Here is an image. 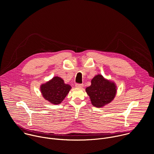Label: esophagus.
<instances>
[{"mask_svg":"<svg viewBox=\"0 0 154 154\" xmlns=\"http://www.w3.org/2000/svg\"><path fill=\"white\" fill-rule=\"evenodd\" d=\"M75 86V87H76V88H81L83 87V84H79V83H76Z\"/></svg>","mask_w":154,"mask_h":154,"instance_id":"obj_1","label":"esophagus"}]
</instances>
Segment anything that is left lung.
Instances as JSON below:
<instances>
[{
	"label": "left lung",
	"mask_w": 154,
	"mask_h": 154,
	"mask_svg": "<svg viewBox=\"0 0 154 154\" xmlns=\"http://www.w3.org/2000/svg\"><path fill=\"white\" fill-rule=\"evenodd\" d=\"M91 103L97 108H101L114 100L117 93V86L113 82L105 79L100 74L91 80V85L86 88Z\"/></svg>",
	"instance_id": "obj_1"
}]
</instances>
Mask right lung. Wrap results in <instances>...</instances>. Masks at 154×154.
I'll list each match as a JSON object with an SVG mask.
<instances>
[{
  "label": "right lung",
  "mask_w": 154,
  "mask_h": 154,
  "mask_svg": "<svg viewBox=\"0 0 154 154\" xmlns=\"http://www.w3.org/2000/svg\"><path fill=\"white\" fill-rule=\"evenodd\" d=\"M71 86L65 84L62 79L54 77L49 82L40 86L43 97L51 103L58 105L66 97Z\"/></svg>",
  "instance_id": "obj_1"
}]
</instances>
